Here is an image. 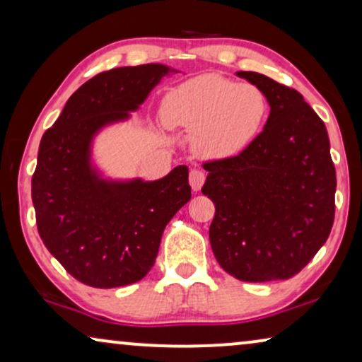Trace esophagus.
<instances>
[{"label":"esophagus","instance_id":"1","mask_svg":"<svg viewBox=\"0 0 362 362\" xmlns=\"http://www.w3.org/2000/svg\"><path fill=\"white\" fill-rule=\"evenodd\" d=\"M204 181H206L204 171L191 170V173H189V185H191L192 189L199 191L201 187H202V185H204Z\"/></svg>","mask_w":362,"mask_h":362}]
</instances>
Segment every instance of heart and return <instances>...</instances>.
Masks as SVG:
<instances>
[{
	"mask_svg": "<svg viewBox=\"0 0 362 362\" xmlns=\"http://www.w3.org/2000/svg\"><path fill=\"white\" fill-rule=\"evenodd\" d=\"M267 113L260 88L206 74L191 78L163 100L166 125L192 132V143L204 156L224 158L254 140Z\"/></svg>",
	"mask_w": 362,
	"mask_h": 362,
	"instance_id": "heart-1",
	"label": "heart"
}]
</instances>
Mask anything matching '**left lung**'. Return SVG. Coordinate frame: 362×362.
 Instances as JSON below:
<instances>
[{"mask_svg":"<svg viewBox=\"0 0 362 362\" xmlns=\"http://www.w3.org/2000/svg\"><path fill=\"white\" fill-rule=\"evenodd\" d=\"M270 105L265 128L237 156L202 163V194L216 206L209 240L217 262L242 281L286 280L328 240L336 170L329 138L295 88L237 72Z\"/></svg>","mask_w":362,"mask_h":362,"instance_id":"1","label":"left lung"}]
</instances>
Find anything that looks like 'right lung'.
Listing matches in <instances>:
<instances>
[{"label": "right lung", "instance_id": "1", "mask_svg": "<svg viewBox=\"0 0 362 362\" xmlns=\"http://www.w3.org/2000/svg\"><path fill=\"white\" fill-rule=\"evenodd\" d=\"M168 72L161 64H143L97 74L42 135L31 181L37 232L59 264L88 286L141 280L166 224L191 199L185 165L158 181L108 182L88 163L93 133L136 110Z\"/></svg>", "mask_w": 362, "mask_h": 362}]
</instances>
